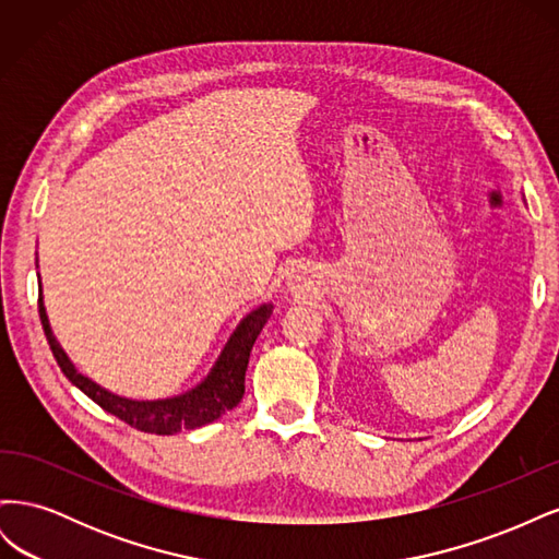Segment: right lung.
Listing matches in <instances>:
<instances>
[{"instance_id": "right-lung-1", "label": "right lung", "mask_w": 559, "mask_h": 559, "mask_svg": "<svg viewBox=\"0 0 559 559\" xmlns=\"http://www.w3.org/2000/svg\"><path fill=\"white\" fill-rule=\"evenodd\" d=\"M270 314H273V302H265V306L249 312L240 321L238 329L233 331L230 341L226 343L224 352L218 354L210 376L198 386H193L191 392L173 396V399H160V401H132V399H123L107 392V389H103L86 376L79 373L74 364L70 361V357H67L64 349L60 347V343L56 341L53 331H50L44 300L39 294V317H41L46 341L67 380L76 384L83 394L99 405V408L116 415L118 419L126 421V425L140 429L144 433H158V436H170L183 429H198L202 425H210V421L226 415L242 401L249 354Z\"/></svg>"}]
</instances>
